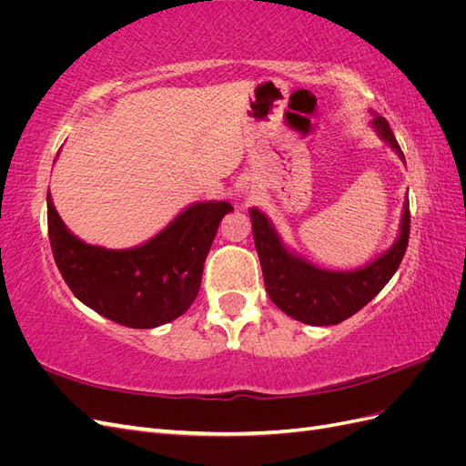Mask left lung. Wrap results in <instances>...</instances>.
Returning <instances> with one entry per match:
<instances>
[{
  "label": "left lung",
  "mask_w": 466,
  "mask_h": 466,
  "mask_svg": "<svg viewBox=\"0 0 466 466\" xmlns=\"http://www.w3.org/2000/svg\"><path fill=\"white\" fill-rule=\"evenodd\" d=\"M371 115L373 120L370 126L373 132L406 165L404 153L389 122L373 110ZM248 214L268 295L286 315L299 322L313 324V327L338 324L368 305L399 270L408 247V235H410V209H408L406 196L394 243L371 262L356 270L340 272L319 268L289 248L281 241L272 219L260 209L250 208Z\"/></svg>",
  "instance_id": "8db88e82"
}]
</instances>
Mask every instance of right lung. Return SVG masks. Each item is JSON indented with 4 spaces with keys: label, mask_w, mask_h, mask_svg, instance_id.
Wrapping results in <instances>:
<instances>
[{
    "label": "right lung",
    "mask_w": 466,
    "mask_h": 466,
    "mask_svg": "<svg viewBox=\"0 0 466 466\" xmlns=\"http://www.w3.org/2000/svg\"><path fill=\"white\" fill-rule=\"evenodd\" d=\"M48 235L56 266L76 298L130 329H155L188 311L204 262L229 202H194L146 243L130 248L89 245L66 228L52 196Z\"/></svg>",
    "instance_id": "1"
}]
</instances>
